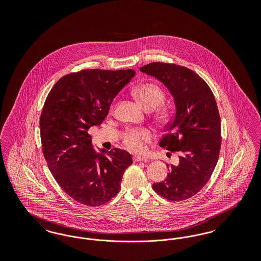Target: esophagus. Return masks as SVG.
Here are the masks:
<instances>
[{"instance_id": "esophagus-1", "label": "esophagus", "mask_w": 261, "mask_h": 261, "mask_svg": "<svg viewBox=\"0 0 261 261\" xmlns=\"http://www.w3.org/2000/svg\"><path fill=\"white\" fill-rule=\"evenodd\" d=\"M133 161L135 162H147V159L144 158V156H134V158H133Z\"/></svg>"}]
</instances>
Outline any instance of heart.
<instances>
[{"instance_id": "b5f03b06", "label": "heart", "mask_w": 261, "mask_h": 261, "mask_svg": "<svg viewBox=\"0 0 261 261\" xmlns=\"http://www.w3.org/2000/svg\"><path fill=\"white\" fill-rule=\"evenodd\" d=\"M133 95L142 107L148 111H151L162 105L165 99L163 90L154 83H144L137 86L133 90ZM156 116L161 120H167L170 113L166 108L162 107L158 110ZM151 137L152 134L148 128H130L126 130L123 135V142L130 150L134 152H143L146 149L145 143L149 142Z\"/></svg>"}]
</instances>
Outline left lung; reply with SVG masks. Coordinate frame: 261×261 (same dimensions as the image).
Returning <instances> with one entry per match:
<instances>
[{"label": "left lung", "mask_w": 261, "mask_h": 261, "mask_svg": "<svg viewBox=\"0 0 261 261\" xmlns=\"http://www.w3.org/2000/svg\"><path fill=\"white\" fill-rule=\"evenodd\" d=\"M140 70L168 88L176 106L160 147L179 152V164H167V178L152 188L168 200L190 199L208 182L219 158L221 120L214 95L199 74L185 66L151 62Z\"/></svg>", "instance_id": "1"}]
</instances>
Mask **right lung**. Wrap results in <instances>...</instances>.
<instances>
[{"instance_id":"obj_1","label":"right lung","mask_w":261,"mask_h":261,"mask_svg":"<svg viewBox=\"0 0 261 261\" xmlns=\"http://www.w3.org/2000/svg\"><path fill=\"white\" fill-rule=\"evenodd\" d=\"M136 72L85 69L51 88L40 116L42 150L50 173L76 201L99 206L115 197L132 156L124 149L97 153L88 133L101 124L112 100Z\"/></svg>"}]
</instances>
